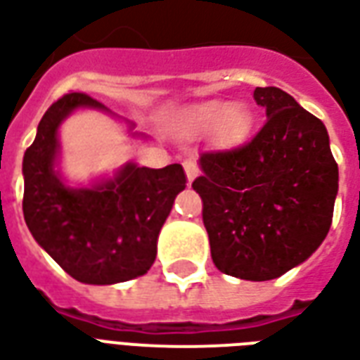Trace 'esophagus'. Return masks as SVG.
<instances>
[{
    "instance_id": "34e87169",
    "label": "esophagus",
    "mask_w": 360,
    "mask_h": 360,
    "mask_svg": "<svg viewBox=\"0 0 360 360\" xmlns=\"http://www.w3.org/2000/svg\"><path fill=\"white\" fill-rule=\"evenodd\" d=\"M183 166H185V173H187L188 181H194L196 177H198L200 169H198V166H196V162H193V160H187V162H185Z\"/></svg>"
}]
</instances>
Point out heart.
<instances>
[{
  "mask_svg": "<svg viewBox=\"0 0 360 360\" xmlns=\"http://www.w3.org/2000/svg\"><path fill=\"white\" fill-rule=\"evenodd\" d=\"M225 122H229L231 139H240L250 127L248 114L238 110V106L233 103H207L181 120V131L185 135H196Z\"/></svg>",
  "mask_w": 360,
  "mask_h": 360,
  "instance_id": "b5f03b06",
  "label": "heart"
}]
</instances>
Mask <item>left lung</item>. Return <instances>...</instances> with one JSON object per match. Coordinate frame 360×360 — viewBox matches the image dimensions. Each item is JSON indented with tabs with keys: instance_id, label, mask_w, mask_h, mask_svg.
Listing matches in <instances>:
<instances>
[{
	"instance_id": "8db88e82",
	"label": "left lung",
	"mask_w": 360,
	"mask_h": 360,
	"mask_svg": "<svg viewBox=\"0 0 360 360\" xmlns=\"http://www.w3.org/2000/svg\"><path fill=\"white\" fill-rule=\"evenodd\" d=\"M267 122L248 145L204 153L193 188L215 267L273 281L315 254L332 225L338 164L321 120L278 87H255Z\"/></svg>"
}]
</instances>
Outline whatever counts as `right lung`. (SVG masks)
Instances as JSON below:
<instances>
[{"mask_svg":"<svg viewBox=\"0 0 360 360\" xmlns=\"http://www.w3.org/2000/svg\"><path fill=\"white\" fill-rule=\"evenodd\" d=\"M110 114L85 93H68L44 114L24 153V221L34 240L84 284H118L143 276L156 259L160 231L187 187L181 164L153 169L127 162L89 185H70L60 172V126L76 110ZM133 137L148 139L126 122Z\"/></svg>","mask_w":360,"mask_h":360,"instance_id":"add662e5","label":"right lung"}]
</instances>
